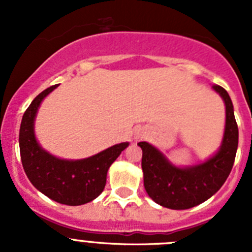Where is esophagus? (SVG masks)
Masks as SVG:
<instances>
[{"label":"esophagus","mask_w":252,"mask_h":252,"mask_svg":"<svg viewBox=\"0 0 252 252\" xmlns=\"http://www.w3.org/2000/svg\"><path fill=\"white\" fill-rule=\"evenodd\" d=\"M137 139H141V137H144V131H141V130H139L137 131Z\"/></svg>","instance_id":"1"}]
</instances>
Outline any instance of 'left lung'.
Instances as JSON below:
<instances>
[{
  "instance_id": "left-lung-1",
  "label": "left lung",
  "mask_w": 252,
  "mask_h": 252,
  "mask_svg": "<svg viewBox=\"0 0 252 252\" xmlns=\"http://www.w3.org/2000/svg\"><path fill=\"white\" fill-rule=\"evenodd\" d=\"M226 106V124L221 146L206 161L192 166H177L155 146L146 141L142 150L144 187L155 203L170 209H188L203 203L220 190L235 161L239 145V128L230 95L221 86H213Z\"/></svg>"
}]
</instances>
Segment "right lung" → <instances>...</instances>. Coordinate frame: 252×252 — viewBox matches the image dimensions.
Returning <instances> with one entry per match:
<instances>
[{"label":"right lung","mask_w":252,"mask_h":252,"mask_svg":"<svg viewBox=\"0 0 252 252\" xmlns=\"http://www.w3.org/2000/svg\"><path fill=\"white\" fill-rule=\"evenodd\" d=\"M57 87H49L36 95L22 116L19 136L22 166L31 184L46 197L66 206H81L103 192L107 171L128 142L79 160L60 159L44 150L35 136V119L43 99Z\"/></svg>","instance_id":"add662e5"}]
</instances>
